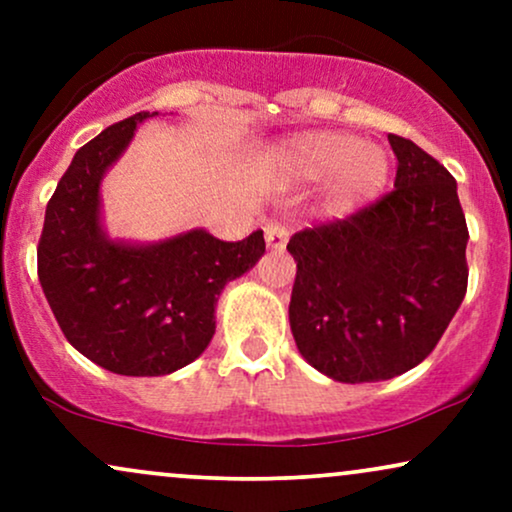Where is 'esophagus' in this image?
Wrapping results in <instances>:
<instances>
[{
	"mask_svg": "<svg viewBox=\"0 0 512 512\" xmlns=\"http://www.w3.org/2000/svg\"><path fill=\"white\" fill-rule=\"evenodd\" d=\"M264 240H267L269 250H284L286 243H289V228L279 221L267 223L264 226Z\"/></svg>",
	"mask_w": 512,
	"mask_h": 512,
	"instance_id": "esophagus-1",
	"label": "esophagus"
}]
</instances>
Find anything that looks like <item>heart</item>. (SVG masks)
<instances>
[{
  "label": "heart",
  "mask_w": 512,
  "mask_h": 512,
  "mask_svg": "<svg viewBox=\"0 0 512 512\" xmlns=\"http://www.w3.org/2000/svg\"><path fill=\"white\" fill-rule=\"evenodd\" d=\"M279 161L296 180H327L334 211H351L380 195L390 178V158L380 146L346 132H305L284 142Z\"/></svg>",
  "instance_id": "b5f03b06"
}]
</instances>
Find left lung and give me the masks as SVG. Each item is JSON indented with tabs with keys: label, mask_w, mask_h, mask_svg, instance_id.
Wrapping results in <instances>:
<instances>
[{
	"label": "left lung",
	"mask_w": 512,
	"mask_h": 512,
	"mask_svg": "<svg viewBox=\"0 0 512 512\" xmlns=\"http://www.w3.org/2000/svg\"><path fill=\"white\" fill-rule=\"evenodd\" d=\"M395 190L356 214L296 233L289 320L298 351L339 383H378L436 349L467 293V221L457 182L390 134Z\"/></svg>",
	"instance_id": "8db88e82"
}]
</instances>
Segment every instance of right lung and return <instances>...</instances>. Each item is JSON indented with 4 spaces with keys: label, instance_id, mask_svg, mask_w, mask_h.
I'll return each instance as SVG.
<instances>
[{
    "label": "right lung",
    "instance_id": "add662e5",
    "mask_svg": "<svg viewBox=\"0 0 512 512\" xmlns=\"http://www.w3.org/2000/svg\"><path fill=\"white\" fill-rule=\"evenodd\" d=\"M137 113L76 151L45 209L38 279L67 342L117 375H168L207 349L228 281L264 255L262 231L238 243L204 228L139 245L108 238L101 180L125 154Z\"/></svg>",
    "mask_w": 512,
    "mask_h": 512
}]
</instances>
